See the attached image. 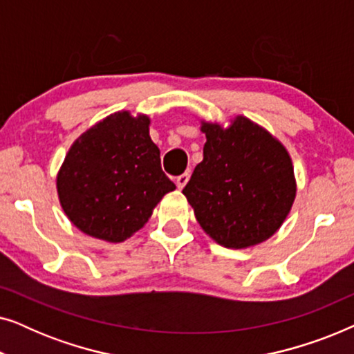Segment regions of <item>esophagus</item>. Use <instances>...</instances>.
Returning <instances> with one entry per match:
<instances>
[{"mask_svg":"<svg viewBox=\"0 0 354 354\" xmlns=\"http://www.w3.org/2000/svg\"><path fill=\"white\" fill-rule=\"evenodd\" d=\"M188 178H190V172H183V174H182V176H178V177L176 178V183H177V187H178V188H180V190H182V188H183V187H185V185H187Z\"/></svg>","mask_w":354,"mask_h":354,"instance_id":"34e87169","label":"esophagus"}]
</instances>
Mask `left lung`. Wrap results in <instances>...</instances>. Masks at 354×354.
Segmentation results:
<instances>
[{"instance_id":"obj_1","label":"left lung","mask_w":354,"mask_h":354,"mask_svg":"<svg viewBox=\"0 0 354 354\" xmlns=\"http://www.w3.org/2000/svg\"><path fill=\"white\" fill-rule=\"evenodd\" d=\"M203 161L182 193L203 230L225 248H248L283 224L297 195L292 159L272 135L239 115L203 122Z\"/></svg>"}]
</instances>
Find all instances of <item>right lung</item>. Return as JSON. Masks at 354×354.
Segmentation results:
<instances>
[{"mask_svg": "<svg viewBox=\"0 0 354 354\" xmlns=\"http://www.w3.org/2000/svg\"><path fill=\"white\" fill-rule=\"evenodd\" d=\"M56 185L72 224L113 243L142 229L161 198L176 190L149 137V119L127 111L111 114L72 145Z\"/></svg>", "mask_w": 354, "mask_h": 354, "instance_id": "obj_1", "label": "right lung"}]
</instances>
